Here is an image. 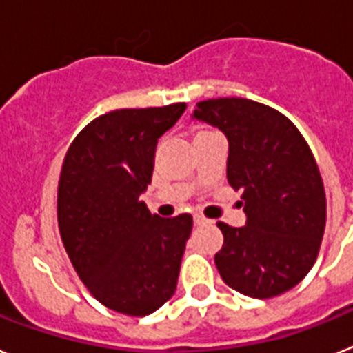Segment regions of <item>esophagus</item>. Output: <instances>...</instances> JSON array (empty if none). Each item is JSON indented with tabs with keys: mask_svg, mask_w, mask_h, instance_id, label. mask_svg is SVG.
Returning <instances> with one entry per match:
<instances>
[{
	"mask_svg": "<svg viewBox=\"0 0 353 353\" xmlns=\"http://www.w3.org/2000/svg\"><path fill=\"white\" fill-rule=\"evenodd\" d=\"M194 222L197 226H206V224H210L208 219L203 217V215H194Z\"/></svg>",
	"mask_w": 353,
	"mask_h": 353,
	"instance_id": "obj_1",
	"label": "esophagus"
}]
</instances>
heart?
<instances>
[{
  "mask_svg": "<svg viewBox=\"0 0 353 353\" xmlns=\"http://www.w3.org/2000/svg\"><path fill=\"white\" fill-rule=\"evenodd\" d=\"M208 132H212V131H208V129H199V131H197V134H195V138H197V136L208 134Z\"/></svg>",
  "mask_w": 353,
  "mask_h": 353,
  "instance_id": "1",
  "label": "heart"
}]
</instances>
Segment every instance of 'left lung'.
<instances>
[{"label": "left lung", "mask_w": 353, "mask_h": 353, "mask_svg": "<svg viewBox=\"0 0 353 353\" xmlns=\"http://www.w3.org/2000/svg\"><path fill=\"white\" fill-rule=\"evenodd\" d=\"M194 118L226 134L228 183L242 190L248 217L242 228L217 222L222 280L259 300L283 294L312 269L325 233L327 199L312 150L285 114L254 100H203Z\"/></svg>", "instance_id": "1"}]
</instances>
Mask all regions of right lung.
Returning <instances> with one entry per match:
<instances>
[{"label": "right lung", "instance_id": "add662e5", "mask_svg": "<svg viewBox=\"0 0 353 353\" xmlns=\"http://www.w3.org/2000/svg\"><path fill=\"white\" fill-rule=\"evenodd\" d=\"M186 109H117L71 141L57 190L62 244L77 274L102 305L149 316L176 292L192 215L163 219L140 199L152 179L158 138Z\"/></svg>", "mask_w": 353, "mask_h": 353}]
</instances>
